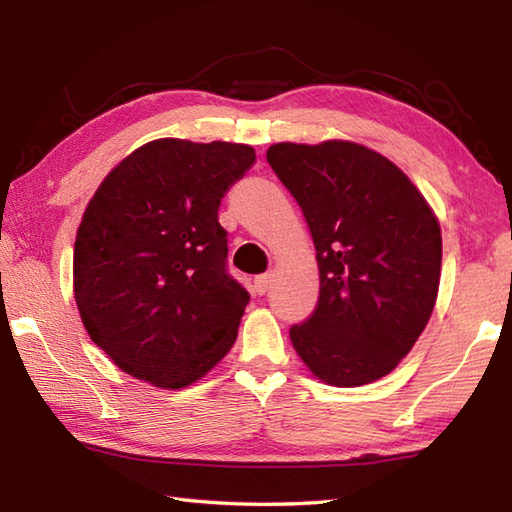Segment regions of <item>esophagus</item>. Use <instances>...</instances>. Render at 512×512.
Instances as JSON below:
<instances>
[{"label":"esophagus","mask_w":512,"mask_h":512,"mask_svg":"<svg viewBox=\"0 0 512 512\" xmlns=\"http://www.w3.org/2000/svg\"><path fill=\"white\" fill-rule=\"evenodd\" d=\"M270 284H273V277H270V275H257L255 277V292H257V295H266Z\"/></svg>","instance_id":"1"}]
</instances>
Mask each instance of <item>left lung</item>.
<instances>
[{
	"instance_id": "obj_1",
	"label": "left lung",
	"mask_w": 512,
	"mask_h": 512,
	"mask_svg": "<svg viewBox=\"0 0 512 512\" xmlns=\"http://www.w3.org/2000/svg\"><path fill=\"white\" fill-rule=\"evenodd\" d=\"M268 165L306 217L319 301L290 341L328 385L374 383L407 356L436 306L442 235L394 162L363 145L279 143Z\"/></svg>"
}]
</instances>
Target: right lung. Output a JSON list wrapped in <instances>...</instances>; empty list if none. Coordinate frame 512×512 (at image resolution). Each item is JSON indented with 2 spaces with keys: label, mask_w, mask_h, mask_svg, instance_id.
I'll return each instance as SVG.
<instances>
[{
  "label": "right lung",
  "mask_w": 512,
  "mask_h": 512,
  "mask_svg": "<svg viewBox=\"0 0 512 512\" xmlns=\"http://www.w3.org/2000/svg\"><path fill=\"white\" fill-rule=\"evenodd\" d=\"M255 160L248 145L160 138L94 193L74 242V299L123 372L180 389L233 347L250 297L226 268L217 211Z\"/></svg>",
  "instance_id": "obj_1"
}]
</instances>
